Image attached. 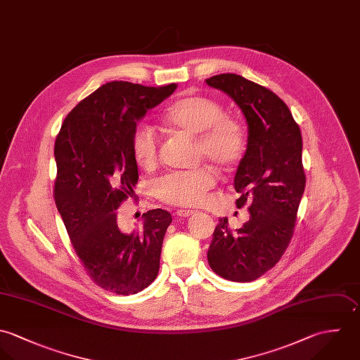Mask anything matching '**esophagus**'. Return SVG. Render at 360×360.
<instances>
[{"label":"esophagus","instance_id":"esophagus-1","mask_svg":"<svg viewBox=\"0 0 360 360\" xmlns=\"http://www.w3.org/2000/svg\"><path fill=\"white\" fill-rule=\"evenodd\" d=\"M196 212H193V210H186V209H178L176 210V214L179 217H191L193 216Z\"/></svg>","mask_w":360,"mask_h":360}]
</instances>
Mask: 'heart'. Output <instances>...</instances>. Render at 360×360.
Returning <instances> with one entry per match:
<instances>
[{
  "mask_svg": "<svg viewBox=\"0 0 360 360\" xmlns=\"http://www.w3.org/2000/svg\"><path fill=\"white\" fill-rule=\"evenodd\" d=\"M162 124L175 131L198 138L199 160L209 158L219 168H231L245 150V132L233 117L225 115L222 105L206 96H186L172 103L161 117ZM135 162L143 169H154L158 164L160 142L151 128L139 127L131 139ZM216 172L207 167L192 171L171 172L155 184L158 199L165 203L193 207L205 203L209 191L214 188Z\"/></svg>",
  "mask_w": 360,
  "mask_h": 360,
  "instance_id": "heart-1",
  "label": "heart"
}]
</instances>
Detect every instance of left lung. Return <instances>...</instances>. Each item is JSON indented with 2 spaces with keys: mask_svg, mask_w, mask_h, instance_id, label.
Returning <instances> with one entry per match:
<instances>
[{
  "mask_svg": "<svg viewBox=\"0 0 360 360\" xmlns=\"http://www.w3.org/2000/svg\"><path fill=\"white\" fill-rule=\"evenodd\" d=\"M231 96L248 122V148L233 186L238 209L249 206V219L232 229L219 218L207 252L219 277L249 283L273 269L292 239L306 185L302 135L287 104L271 90L235 73L206 79Z\"/></svg>",
  "mask_w": 360,
  "mask_h": 360,
  "instance_id": "8db88e82",
  "label": "left lung"
}]
</instances>
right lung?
<instances>
[{"label":"right lung","instance_id":"right-lung-1","mask_svg":"<svg viewBox=\"0 0 360 360\" xmlns=\"http://www.w3.org/2000/svg\"><path fill=\"white\" fill-rule=\"evenodd\" d=\"M176 89L114 80L83 98L57 135L54 200L89 277L117 295H134L157 277L162 239L172 217L148 210L143 225L125 233L118 207L138 200V164L131 139L136 122Z\"/></svg>","mask_w":360,"mask_h":360}]
</instances>
